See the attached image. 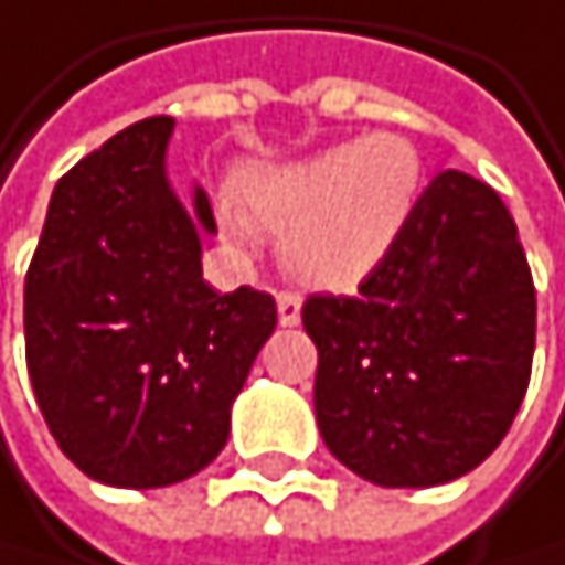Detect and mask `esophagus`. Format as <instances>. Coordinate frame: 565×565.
<instances>
[{
    "instance_id": "obj_1",
    "label": "esophagus",
    "mask_w": 565,
    "mask_h": 565,
    "mask_svg": "<svg viewBox=\"0 0 565 565\" xmlns=\"http://www.w3.org/2000/svg\"><path fill=\"white\" fill-rule=\"evenodd\" d=\"M276 310H279V324L282 328H297L300 324V313H303V300L297 292H279L276 297Z\"/></svg>"
}]
</instances>
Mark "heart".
Wrapping results in <instances>:
<instances>
[{"label": "heart", "mask_w": 565, "mask_h": 565, "mask_svg": "<svg viewBox=\"0 0 565 565\" xmlns=\"http://www.w3.org/2000/svg\"><path fill=\"white\" fill-rule=\"evenodd\" d=\"M425 189V158L401 134L341 140L310 158L252 169L224 231L282 237L289 273L317 289H352L401 245Z\"/></svg>", "instance_id": "b5f03b06"}]
</instances>
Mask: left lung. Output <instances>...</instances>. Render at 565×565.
I'll use <instances>...</instances> for the list:
<instances>
[{
  "mask_svg": "<svg viewBox=\"0 0 565 565\" xmlns=\"http://www.w3.org/2000/svg\"><path fill=\"white\" fill-rule=\"evenodd\" d=\"M313 411L338 462L376 487L477 469L524 401L535 286L518 227L480 179L448 169L355 297H310Z\"/></svg>",
  "mask_w": 565,
  "mask_h": 565,
  "instance_id": "8db88e82",
  "label": "left lung"
}]
</instances>
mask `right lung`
I'll list each match as a JSON object with an SVG mask.
<instances>
[{
	"label": "right lung",
	"mask_w": 565,
	"mask_h": 565,
	"mask_svg": "<svg viewBox=\"0 0 565 565\" xmlns=\"http://www.w3.org/2000/svg\"><path fill=\"white\" fill-rule=\"evenodd\" d=\"M172 117L140 120L54 185L33 252L23 328L33 396L85 477L154 490L206 469L231 407L276 331V300L203 279L216 221L185 206L164 154Z\"/></svg>",
	"instance_id": "obj_1"
}]
</instances>
